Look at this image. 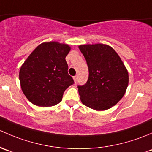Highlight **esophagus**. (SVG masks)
I'll return each mask as SVG.
<instances>
[{"mask_svg": "<svg viewBox=\"0 0 152 152\" xmlns=\"http://www.w3.org/2000/svg\"><path fill=\"white\" fill-rule=\"evenodd\" d=\"M73 79H74L75 83H76L77 81V76H74L73 77Z\"/></svg>", "mask_w": 152, "mask_h": 152, "instance_id": "1", "label": "esophagus"}]
</instances>
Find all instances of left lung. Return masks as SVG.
<instances>
[{
	"mask_svg": "<svg viewBox=\"0 0 152 152\" xmlns=\"http://www.w3.org/2000/svg\"><path fill=\"white\" fill-rule=\"evenodd\" d=\"M88 67V78L77 86L82 102L96 110H104L117 104L128 86L127 70L116 52L102 44L79 46Z\"/></svg>",
	"mask_w": 152,
	"mask_h": 152,
	"instance_id": "left-lung-1",
	"label": "left lung"
}]
</instances>
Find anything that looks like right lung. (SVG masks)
Listing matches in <instances>:
<instances>
[{
  "mask_svg": "<svg viewBox=\"0 0 152 152\" xmlns=\"http://www.w3.org/2000/svg\"><path fill=\"white\" fill-rule=\"evenodd\" d=\"M69 50L67 45L45 42L26 59L19 77L23 92L31 102L50 107L61 101L64 91L74 84L65 59Z\"/></svg>",
  "mask_w": 152,
  "mask_h": 152,
  "instance_id": "add662e5",
  "label": "right lung"
}]
</instances>
